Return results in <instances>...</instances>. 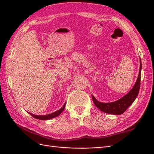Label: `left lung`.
<instances>
[{
	"instance_id": "1",
	"label": "left lung",
	"mask_w": 154,
	"mask_h": 154,
	"mask_svg": "<svg viewBox=\"0 0 154 154\" xmlns=\"http://www.w3.org/2000/svg\"><path fill=\"white\" fill-rule=\"evenodd\" d=\"M141 61L140 58V69H139V75L137 79V81L134 85L133 88L127 93V94L122 97L119 100L112 102V103H101L97 101L94 96L92 95V98L94 105L100 110L103 111V112L114 114V115H120L124 113L125 110L132 104L133 102L137 97L139 88H140L141 82Z\"/></svg>"
}]
</instances>
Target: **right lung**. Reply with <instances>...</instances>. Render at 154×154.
Instances as JSON below:
<instances>
[{
  "instance_id": "add662e5",
  "label": "right lung",
  "mask_w": 154,
  "mask_h": 154,
  "mask_svg": "<svg viewBox=\"0 0 154 154\" xmlns=\"http://www.w3.org/2000/svg\"><path fill=\"white\" fill-rule=\"evenodd\" d=\"M65 106H66V103H65L63 106L62 107L61 109H60V110H57L54 112L52 113V114H48V115H45V116H38V115H35V114H32L30 112H28L30 115H31L32 117L37 119H40V120H47V119H52V118H54L55 117H57V116H59L60 114H61L63 110H64L65 109Z\"/></svg>"
}]
</instances>
